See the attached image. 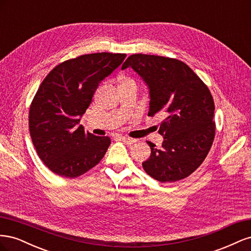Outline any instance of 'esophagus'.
<instances>
[{
    "mask_svg": "<svg viewBox=\"0 0 251 251\" xmlns=\"http://www.w3.org/2000/svg\"><path fill=\"white\" fill-rule=\"evenodd\" d=\"M120 139L123 140L124 142L127 143V144H133V143H135V142H136V139H134V138H130V137H126V136H121Z\"/></svg>",
    "mask_w": 251,
    "mask_h": 251,
    "instance_id": "1",
    "label": "esophagus"
}]
</instances>
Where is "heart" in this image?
I'll use <instances>...</instances> for the list:
<instances>
[{
  "label": "heart",
  "mask_w": 251,
  "mask_h": 251,
  "mask_svg": "<svg viewBox=\"0 0 251 251\" xmlns=\"http://www.w3.org/2000/svg\"><path fill=\"white\" fill-rule=\"evenodd\" d=\"M128 87H134L137 88V85H136L135 79H133L130 76H126V75H124L119 78V88H128Z\"/></svg>",
  "instance_id": "heart-1"
}]
</instances>
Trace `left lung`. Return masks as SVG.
I'll list each match as a JSON object with an SVG mask.
<instances>
[{"label":"left lung","mask_w":251,"mask_h":251,"mask_svg":"<svg viewBox=\"0 0 251 251\" xmlns=\"http://www.w3.org/2000/svg\"><path fill=\"white\" fill-rule=\"evenodd\" d=\"M131 67L149 89V116L161 114V148L147 141L151 156L142 168L160 182L188 177L206 158L215 138V103L208 88L178 59L133 54L121 69Z\"/></svg>","instance_id":"8db88e82"}]
</instances>
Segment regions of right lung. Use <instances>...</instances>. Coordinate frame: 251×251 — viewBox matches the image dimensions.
Instances as JSON below:
<instances>
[{
    "label": "right lung",
    "instance_id": "right-lung-1",
    "mask_svg": "<svg viewBox=\"0 0 251 251\" xmlns=\"http://www.w3.org/2000/svg\"><path fill=\"white\" fill-rule=\"evenodd\" d=\"M121 53H93L59 64L47 75L29 110L36 153L58 176L76 178L100 163L111 139L95 136L80 123L100 83L124 62Z\"/></svg>",
    "mask_w": 251,
    "mask_h": 251
}]
</instances>
